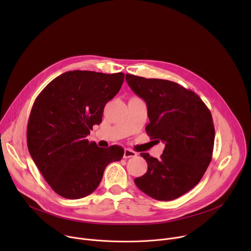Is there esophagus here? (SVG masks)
<instances>
[{
	"mask_svg": "<svg viewBox=\"0 0 251 251\" xmlns=\"http://www.w3.org/2000/svg\"><path fill=\"white\" fill-rule=\"evenodd\" d=\"M137 156V153L134 152L133 150H130V149H125L124 150V158L125 159H128V158H134Z\"/></svg>",
	"mask_w": 251,
	"mask_h": 251,
	"instance_id": "obj_1",
	"label": "esophagus"
}]
</instances>
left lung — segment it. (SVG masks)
<instances>
[{
	"label": "left lung",
	"mask_w": 251,
	"mask_h": 251,
	"mask_svg": "<svg viewBox=\"0 0 251 251\" xmlns=\"http://www.w3.org/2000/svg\"><path fill=\"white\" fill-rule=\"evenodd\" d=\"M126 80L147 104V134L166 144L159 160L141 153L148 171L134 182L155 200H175L198 185L211 161L214 126L210 111L199 95L176 82L129 74Z\"/></svg>",
	"instance_id": "obj_1"
}]
</instances>
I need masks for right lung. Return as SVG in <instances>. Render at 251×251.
<instances>
[{
    "label": "right lung",
    "instance_id": "right-lung-1",
    "mask_svg": "<svg viewBox=\"0 0 251 251\" xmlns=\"http://www.w3.org/2000/svg\"><path fill=\"white\" fill-rule=\"evenodd\" d=\"M123 80L122 73L67 71L35 99L27 123V148L57 195L69 200L90 195L107 165L122 159V147L99 148L86 137L101 123L105 104L119 92Z\"/></svg>",
    "mask_w": 251,
    "mask_h": 251
}]
</instances>
